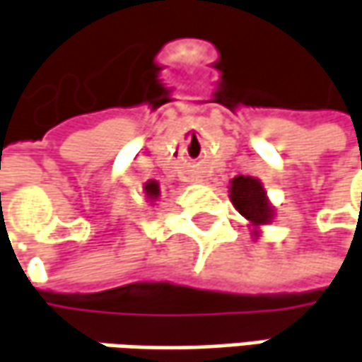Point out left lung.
Wrapping results in <instances>:
<instances>
[{"mask_svg":"<svg viewBox=\"0 0 362 362\" xmlns=\"http://www.w3.org/2000/svg\"><path fill=\"white\" fill-rule=\"evenodd\" d=\"M230 200L235 209L251 221L255 227L272 221V209L265 197V190L257 178L251 176H237L230 180Z\"/></svg>","mask_w":362,"mask_h":362,"instance_id":"obj_1","label":"left lung"}]
</instances>
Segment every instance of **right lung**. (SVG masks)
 Returning a JSON list of instances; mask_svg holds the SVG:
<instances>
[{
  "label": "right lung",
  "mask_w": 362,
  "mask_h": 362,
  "mask_svg": "<svg viewBox=\"0 0 362 362\" xmlns=\"http://www.w3.org/2000/svg\"><path fill=\"white\" fill-rule=\"evenodd\" d=\"M144 188H146V194H148V198H151V200L160 197V186H158V182H153V180L148 182Z\"/></svg>",
  "instance_id": "add662e5"
}]
</instances>
